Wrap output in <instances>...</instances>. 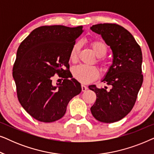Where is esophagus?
<instances>
[{
  "label": "esophagus",
  "instance_id": "1",
  "mask_svg": "<svg viewBox=\"0 0 154 154\" xmlns=\"http://www.w3.org/2000/svg\"><path fill=\"white\" fill-rule=\"evenodd\" d=\"M81 88H82V91H83V92H85L88 90L87 86H85L84 85H81Z\"/></svg>",
  "mask_w": 154,
  "mask_h": 154
}]
</instances>
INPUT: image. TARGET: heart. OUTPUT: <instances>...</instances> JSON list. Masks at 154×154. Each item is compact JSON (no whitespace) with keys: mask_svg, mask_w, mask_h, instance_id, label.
I'll return each mask as SVG.
<instances>
[{"mask_svg":"<svg viewBox=\"0 0 154 154\" xmlns=\"http://www.w3.org/2000/svg\"><path fill=\"white\" fill-rule=\"evenodd\" d=\"M81 42H76L73 44L69 53V58L72 62L76 61L79 55L80 49H81ZM91 47L97 57H103L106 55L107 52V46L104 42L95 41L91 43ZM103 68L105 70L107 69L106 62L103 63ZM73 75L76 80L82 83H88L93 81L99 77L98 69L94 66H89L86 65H79L75 66L72 71Z\"/></svg>","mask_w":154,"mask_h":154,"instance_id":"b5f03b06","label":"heart"}]
</instances>
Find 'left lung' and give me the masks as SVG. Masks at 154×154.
<instances>
[{
  "mask_svg": "<svg viewBox=\"0 0 154 154\" xmlns=\"http://www.w3.org/2000/svg\"><path fill=\"white\" fill-rule=\"evenodd\" d=\"M102 35L112 50V64L102 82L110 90L89 85L97 95L90 110L94 119L102 123H114L130 112L143 83L142 53L132 35L123 26L116 24H98L90 27Z\"/></svg>",
  "mask_w": 154,
  "mask_h": 154,
  "instance_id": "obj_1",
  "label": "left lung"
}]
</instances>
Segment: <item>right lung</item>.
<instances>
[{
	"mask_svg": "<svg viewBox=\"0 0 154 154\" xmlns=\"http://www.w3.org/2000/svg\"><path fill=\"white\" fill-rule=\"evenodd\" d=\"M83 32L82 26H40L19 46L12 70L17 97L26 112L38 121L60 119L69 101L81 92V83L69 70V61L71 47ZM56 73L64 80L53 86Z\"/></svg>",
	"mask_w": 154,
	"mask_h": 154,
	"instance_id": "right-lung-1",
	"label": "right lung"
}]
</instances>
